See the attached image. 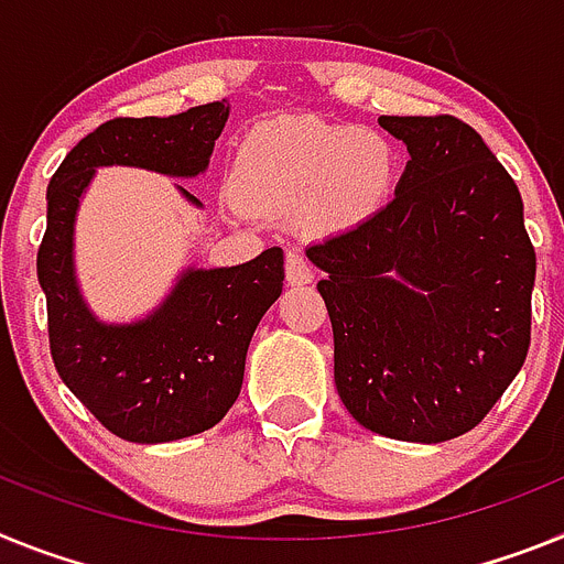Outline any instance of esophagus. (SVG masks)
Segmentation results:
<instances>
[{"mask_svg": "<svg viewBox=\"0 0 564 564\" xmlns=\"http://www.w3.org/2000/svg\"><path fill=\"white\" fill-rule=\"evenodd\" d=\"M312 263L306 261L301 247L286 249V281L292 286H303V283H312Z\"/></svg>", "mask_w": 564, "mask_h": 564, "instance_id": "34e87169", "label": "esophagus"}]
</instances>
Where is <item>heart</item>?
Returning <instances> with one entry per match:
<instances>
[{"label": "heart", "mask_w": 564, "mask_h": 564, "mask_svg": "<svg viewBox=\"0 0 564 564\" xmlns=\"http://www.w3.org/2000/svg\"><path fill=\"white\" fill-rule=\"evenodd\" d=\"M232 181L241 204L252 209L306 207L323 227H355L389 198L394 150L366 127L283 119L243 139Z\"/></svg>", "instance_id": "obj_1"}]
</instances>
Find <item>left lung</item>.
<instances>
[{
    "label": "left lung",
    "instance_id": "1",
    "mask_svg": "<svg viewBox=\"0 0 564 564\" xmlns=\"http://www.w3.org/2000/svg\"><path fill=\"white\" fill-rule=\"evenodd\" d=\"M409 161L394 198L306 249L335 332V386L351 417L405 443L482 423L531 343L536 254L522 195L474 127L380 116Z\"/></svg>",
    "mask_w": 564,
    "mask_h": 564
}]
</instances>
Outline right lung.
<instances>
[{"instance_id":"add662e5","label":"right lung","mask_w":564,"mask_h":564,"mask_svg":"<svg viewBox=\"0 0 564 564\" xmlns=\"http://www.w3.org/2000/svg\"><path fill=\"white\" fill-rule=\"evenodd\" d=\"M227 119V101H213L166 119L105 121L73 147L47 187L36 272L47 297L53 364L93 417L130 443H173L221 423L241 394L249 340L281 297L283 249L238 267H187L150 315L105 323L78 289V207L99 166L198 178ZM178 193L204 207L184 187Z\"/></svg>"}]
</instances>
